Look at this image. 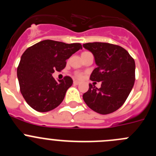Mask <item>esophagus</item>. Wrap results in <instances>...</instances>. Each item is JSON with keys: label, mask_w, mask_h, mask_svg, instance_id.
Returning a JSON list of instances; mask_svg holds the SVG:
<instances>
[{"label": "esophagus", "mask_w": 156, "mask_h": 156, "mask_svg": "<svg viewBox=\"0 0 156 156\" xmlns=\"http://www.w3.org/2000/svg\"><path fill=\"white\" fill-rule=\"evenodd\" d=\"M80 81H77V80H74L73 81V84L74 85H78V84H80Z\"/></svg>", "instance_id": "34e87169"}]
</instances>
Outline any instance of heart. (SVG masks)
Returning <instances> with one entry per match:
<instances>
[{"label": "heart", "mask_w": 156, "mask_h": 156, "mask_svg": "<svg viewBox=\"0 0 156 156\" xmlns=\"http://www.w3.org/2000/svg\"><path fill=\"white\" fill-rule=\"evenodd\" d=\"M76 76L78 77V78H81V77H82V74L77 73V74H76Z\"/></svg>", "instance_id": "1"}]
</instances>
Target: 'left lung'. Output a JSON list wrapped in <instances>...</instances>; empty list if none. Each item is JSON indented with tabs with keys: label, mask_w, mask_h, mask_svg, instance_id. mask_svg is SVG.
Listing matches in <instances>:
<instances>
[{
	"label": "left lung",
	"mask_w": 156,
	"mask_h": 156,
	"mask_svg": "<svg viewBox=\"0 0 156 156\" xmlns=\"http://www.w3.org/2000/svg\"><path fill=\"white\" fill-rule=\"evenodd\" d=\"M83 47L94 57L97 68L90 75L89 90L83 98L89 108L106 115L119 109L134 84L135 62L124 48L108 43H87ZM102 81L100 88L94 83Z\"/></svg>",
	"instance_id": "8db88e82"
}]
</instances>
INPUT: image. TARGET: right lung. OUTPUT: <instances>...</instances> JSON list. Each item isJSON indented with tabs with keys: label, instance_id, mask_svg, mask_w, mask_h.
Returning a JSON list of instances; mask_svg holds the SVG:
<instances>
[{
	"label": "right lung",
	"instance_id": "obj_1",
	"mask_svg": "<svg viewBox=\"0 0 156 156\" xmlns=\"http://www.w3.org/2000/svg\"><path fill=\"white\" fill-rule=\"evenodd\" d=\"M80 49L82 46L79 43L45 40L25 51L17 68V76L20 91L31 108L44 112L62 102L73 80L65 76L62 80H55L52 73L63 69L66 60Z\"/></svg>",
	"mask_w": 156,
	"mask_h": 156
}]
</instances>
